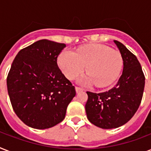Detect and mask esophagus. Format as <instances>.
I'll use <instances>...</instances> for the list:
<instances>
[{
	"label": "esophagus",
	"instance_id": "1",
	"mask_svg": "<svg viewBox=\"0 0 151 151\" xmlns=\"http://www.w3.org/2000/svg\"><path fill=\"white\" fill-rule=\"evenodd\" d=\"M75 90H76V92L77 93H78V92H81V91H83V88H80V87H75Z\"/></svg>",
	"mask_w": 151,
	"mask_h": 151
}]
</instances>
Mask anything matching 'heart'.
I'll return each instance as SVG.
<instances>
[{
	"label": "heart",
	"mask_w": 151,
	"mask_h": 151,
	"mask_svg": "<svg viewBox=\"0 0 151 151\" xmlns=\"http://www.w3.org/2000/svg\"><path fill=\"white\" fill-rule=\"evenodd\" d=\"M58 63L69 79H73L82 73L86 66L88 74L81 79L83 84H96L106 87L119 76L123 66V59L118 51L102 45H90L74 52L64 50L58 58Z\"/></svg>",
	"instance_id": "b5f03b06"
}]
</instances>
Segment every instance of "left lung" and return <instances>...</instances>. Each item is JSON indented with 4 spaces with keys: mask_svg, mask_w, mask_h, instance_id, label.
I'll return each instance as SVG.
<instances>
[{
    "mask_svg": "<svg viewBox=\"0 0 151 151\" xmlns=\"http://www.w3.org/2000/svg\"><path fill=\"white\" fill-rule=\"evenodd\" d=\"M123 59V71L117 84L100 93L87 92L85 111L88 121L101 129H116L129 122L143 97L145 77L139 62L125 46L114 41Z\"/></svg>",
    "mask_w": 151,
    "mask_h": 151,
    "instance_id": "1",
    "label": "left lung"
}]
</instances>
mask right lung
Instances as JSON below:
<instances>
[{
    "label": "right lung",
    "mask_w": 151,
    "mask_h": 151,
    "mask_svg": "<svg viewBox=\"0 0 151 151\" xmlns=\"http://www.w3.org/2000/svg\"><path fill=\"white\" fill-rule=\"evenodd\" d=\"M65 44L40 40L20 50L7 78L12 108L27 126L45 129L65 118L75 88L57 65Z\"/></svg>",
    "instance_id": "1"
}]
</instances>
